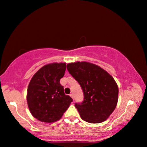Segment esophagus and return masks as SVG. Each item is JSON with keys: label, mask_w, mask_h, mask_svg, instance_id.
I'll return each instance as SVG.
<instances>
[{"label": "esophagus", "mask_w": 147, "mask_h": 147, "mask_svg": "<svg viewBox=\"0 0 147 147\" xmlns=\"http://www.w3.org/2000/svg\"><path fill=\"white\" fill-rule=\"evenodd\" d=\"M70 96H71L72 98H73V100H74V94H73V93H71V94H70Z\"/></svg>", "instance_id": "obj_1"}]
</instances>
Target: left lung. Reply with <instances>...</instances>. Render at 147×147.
<instances>
[{
  "mask_svg": "<svg viewBox=\"0 0 147 147\" xmlns=\"http://www.w3.org/2000/svg\"><path fill=\"white\" fill-rule=\"evenodd\" d=\"M67 69L82 89V102L76 103L81 118L90 123L106 121L115 109L119 89L115 80L100 67L89 62L77 61Z\"/></svg>",
  "mask_w": 147,
  "mask_h": 147,
  "instance_id": "obj_1",
  "label": "left lung"
}]
</instances>
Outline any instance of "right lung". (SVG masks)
<instances>
[{
    "mask_svg": "<svg viewBox=\"0 0 147 147\" xmlns=\"http://www.w3.org/2000/svg\"><path fill=\"white\" fill-rule=\"evenodd\" d=\"M65 70V63L47 64L32 78L26 99L30 111L38 120L45 123L59 120L73 102L59 82Z\"/></svg>",
    "mask_w": 147,
    "mask_h": 147,
    "instance_id": "add662e5",
    "label": "right lung"
}]
</instances>
